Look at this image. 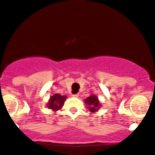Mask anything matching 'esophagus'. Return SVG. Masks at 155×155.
Here are the masks:
<instances>
[{"label": "esophagus", "mask_w": 155, "mask_h": 155, "mask_svg": "<svg viewBox=\"0 0 155 155\" xmlns=\"http://www.w3.org/2000/svg\"><path fill=\"white\" fill-rule=\"evenodd\" d=\"M72 97H79V94H72Z\"/></svg>", "instance_id": "1"}]
</instances>
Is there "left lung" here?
<instances>
[{"label":"left lung","instance_id":"8db88e82","mask_svg":"<svg viewBox=\"0 0 155 155\" xmlns=\"http://www.w3.org/2000/svg\"><path fill=\"white\" fill-rule=\"evenodd\" d=\"M86 105H87V108L89 110L90 112H96L97 111L101 106H100V103L99 102L98 98L95 95H91L90 97H88L84 100Z\"/></svg>","mask_w":155,"mask_h":155}]
</instances>
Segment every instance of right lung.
I'll return each mask as SVG.
<instances>
[{
    "mask_svg": "<svg viewBox=\"0 0 155 155\" xmlns=\"http://www.w3.org/2000/svg\"><path fill=\"white\" fill-rule=\"evenodd\" d=\"M66 98V96H62L58 94H54V95L50 97V101L48 103V107L52 109L53 110L56 111L62 107Z\"/></svg>",
    "mask_w": 155,
    "mask_h": 155,
    "instance_id": "add662e5",
    "label": "right lung"
}]
</instances>
